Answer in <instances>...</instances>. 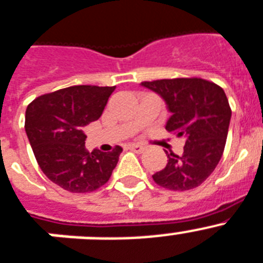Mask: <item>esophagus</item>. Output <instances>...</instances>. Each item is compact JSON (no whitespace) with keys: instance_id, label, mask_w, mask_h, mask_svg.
<instances>
[{"instance_id":"34e87169","label":"esophagus","mask_w":263,"mask_h":263,"mask_svg":"<svg viewBox=\"0 0 263 263\" xmlns=\"http://www.w3.org/2000/svg\"><path fill=\"white\" fill-rule=\"evenodd\" d=\"M128 148L132 149V151L138 152V154H140V152H143L145 149L144 145H140V144H135V143H131V144H128Z\"/></svg>"}]
</instances>
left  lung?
I'll return each instance as SVG.
<instances>
[{
    "mask_svg": "<svg viewBox=\"0 0 263 263\" xmlns=\"http://www.w3.org/2000/svg\"><path fill=\"white\" fill-rule=\"evenodd\" d=\"M142 85L164 100L171 114L165 129L186 139L182 155L165 152L168 163L152 178L173 191L200 186L215 170L226 144L231 109L224 90L198 77L144 81Z\"/></svg>",
    "mask_w": 263,
    "mask_h": 263,
    "instance_id": "obj_1",
    "label": "left lung"
}]
</instances>
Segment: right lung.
<instances>
[{"instance_id":"right-lung-1","label":"right lung","mask_w":263,"mask_h":263,"mask_svg":"<svg viewBox=\"0 0 263 263\" xmlns=\"http://www.w3.org/2000/svg\"><path fill=\"white\" fill-rule=\"evenodd\" d=\"M116 87L74 85L33 100L25 112V131L40 168L70 193H90L108 182L121 148H85L84 128L98 120Z\"/></svg>"}]
</instances>
